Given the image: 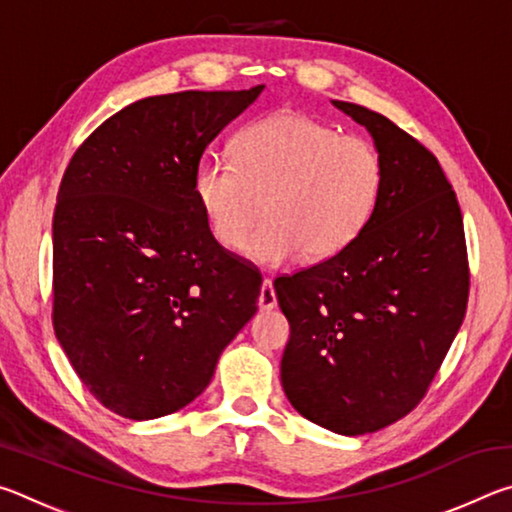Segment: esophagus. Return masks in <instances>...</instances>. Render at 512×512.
Returning <instances> with one entry per match:
<instances>
[{
	"label": "esophagus",
	"instance_id": "obj_1",
	"mask_svg": "<svg viewBox=\"0 0 512 512\" xmlns=\"http://www.w3.org/2000/svg\"><path fill=\"white\" fill-rule=\"evenodd\" d=\"M277 307V296H275V289H273V280H266L262 282V291H259V309L262 311H271Z\"/></svg>",
	"mask_w": 512,
	"mask_h": 512
}]
</instances>
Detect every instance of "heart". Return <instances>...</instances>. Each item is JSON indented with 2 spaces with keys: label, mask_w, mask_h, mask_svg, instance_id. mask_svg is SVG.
<instances>
[{
  "label": "heart",
  "mask_w": 512,
  "mask_h": 512,
  "mask_svg": "<svg viewBox=\"0 0 512 512\" xmlns=\"http://www.w3.org/2000/svg\"><path fill=\"white\" fill-rule=\"evenodd\" d=\"M384 192L375 144L300 112H275L246 124L232 160L198 167L194 194L216 244L237 250L265 207L269 219L244 245L266 266L305 255L336 257L357 241Z\"/></svg>",
  "instance_id": "obj_1"
}]
</instances>
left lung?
I'll list each match as a JSON object with an SVG mask.
<instances>
[{
    "label": "left lung",
    "mask_w": 512,
    "mask_h": 512,
    "mask_svg": "<svg viewBox=\"0 0 512 512\" xmlns=\"http://www.w3.org/2000/svg\"><path fill=\"white\" fill-rule=\"evenodd\" d=\"M334 106L375 140L381 201L350 248L273 287L291 325L280 372L293 409L361 436L427 395L461 329L470 266L461 207L436 155L379 112Z\"/></svg>",
    "instance_id": "obj_1"
}]
</instances>
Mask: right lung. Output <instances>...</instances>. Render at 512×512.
<instances>
[{
  "label": "right lung",
  "mask_w": 512,
  "mask_h": 512,
  "mask_svg": "<svg viewBox=\"0 0 512 512\" xmlns=\"http://www.w3.org/2000/svg\"><path fill=\"white\" fill-rule=\"evenodd\" d=\"M264 85L146 97L69 160L54 212V332L112 413L153 420L201 395L257 311L262 275L216 244L194 176Z\"/></svg>",
  "instance_id": "right-lung-1"
}]
</instances>
